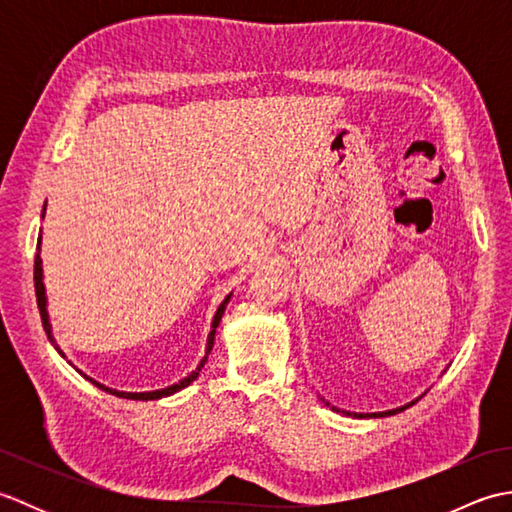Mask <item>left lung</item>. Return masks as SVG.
I'll return each instance as SVG.
<instances>
[{"instance_id": "1", "label": "left lung", "mask_w": 512, "mask_h": 512, "mask_svg": "<svg viewBox=\"0 0 512 512\" xmlns=\"http://www.w3.org/2000/svg\"><path fill=\"white\" fill-rule=\"evenodd\" d=\"M413 402L416 400H411V402H407V405H402V407H396V409H389V411H378V413H354L356 418H387V416H394V413H400V411H405L407 407H411ZM325 405H330V402H325ZM334 411H341V409H336V407H332ZM341 413H345V416H352L350 411H341Z\"/></svg>"}]
</instances>
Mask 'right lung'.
<instances>
[{"label":"right lung","instance_id":"add662e5","mask_svg":"<svg viewBox=\"0 0 512 512\" xmlns=\"http://www.w3.org/2000/svg\"><path fill=\"white\" fill-rule=\"evenodd\" d=\"M43 215H46V206H43V213H41V217H43ZM39 248H41V235H39V244H37V250H39ZM35 292H37V306H39V314H41L43 330H46V334H48L50 343H52L54 347H57V343H54V336H52V325H50V317H48V299H46V286H43V268H41V257H39V253L35 255ZM231 295H233V292H231ZM231 295H228V297H226V299L220 303V308H217V312H215L213 323H211L209 339H206V352H204V356H202L200 365L195 367L189 376H184L182 380H178L176 385H169V387H165V389H156V391H118V389H112V387H105V385H101V383H96V380H94V378H90L88 374H83V372H79V374H83L85 378H88L92 385H96V387H99V389L107 391V394L118 396V398H127V400H158V398H165V396L176 394V391H180V389H184V387H187V385H191L193 380L200 376V369L204 367L206 358H209V354H211V350H213V341H215V328H217V325H220V321H222V314H224V310H226V303L231 301ZM57 352L63 356V352L59 350V347H57Z\"/></svg>","mask_w":512,"mask_h":512}]
</instances>
